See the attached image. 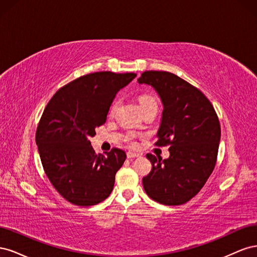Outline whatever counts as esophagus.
<instances>
[{
  "label": "esophagus",
  "instance_id": "1",
  "mask_svg": "<svg viewBox=\"0 0 257 257\" xmlns=\"http://www.w3.org/2000/svg\"><path fill=\"white\" fill-rule=\"evenodd\" d=\"M126 157H127V159H135V158H139V157H141V154H138V153H136V152L128 151V152L126 153Z\"/></svg>",
  "mask_w": 257,
  "mask_h": 257
}]
</instances>
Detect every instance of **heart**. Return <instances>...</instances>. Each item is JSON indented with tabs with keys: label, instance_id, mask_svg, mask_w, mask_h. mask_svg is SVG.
Segmentation results:
<instances>
[{
	"label": "heart",
	"instance_id": "1",
	"mask_svg": "<svg viewBox=\"0 0 257 257\" xmlns=\"http://www.w3.org/2000/svg\"><path fill=\"white\" fill-rule=\"evenodd\" d=\"M138 100H139V107H141V108H144V107H147V106H151V105H157V103H155L154 98L151 97V96H149V95H142V96H139ZM118 104H119L118 100H114V102L112 103V105H111V107H110V111H109L110 114H113V113H114V111H115V109H116V107H118ZM133 138H134V135H131V137H130L131 141H132V139H133Z\"/></svg>",
	"mask_w": 257,
	"mask_h": 257
}]
</instances>
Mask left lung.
<instances>
[{"mask_svg":"<svg viewBox=\"0 0 257 257\" xmlns=\"http://www.w3.org/2000/svg\"><path fill=\"white\" fill-rule=\"evenodd\" d=\"M159 95L163 111L155 145L169 147L163 161L148 153L152 169L143 178L147 195L160 204H185L205 185L215 166L221 127L211 103L173 73L147 71L137 79Z\"/></svg>","mask_w":257,"mask_h":257,"instance_id":"8db88e82","label":"left lung"}]
</instances>
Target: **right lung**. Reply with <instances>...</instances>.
I'll return each instance as SVG.
<instances>
[{"label":"right lung","instance_id":"obj_1","mask_svg":"<svg viewBox=\"0 0 257 257\" xmlns=\"http://www.w3.org/2000/svg\"><path fill=\"white\" fill-rule=\"evenodd\" d=\"M136 76L84 75L61 88L46 106L36 130L38 153L53 188L69 203L93 206L112 192L126 154L114 148L96 155L89 139L106 122L116 93Z\"/></svg>","mask_w":257,"mask_h":257}]
</instances>
